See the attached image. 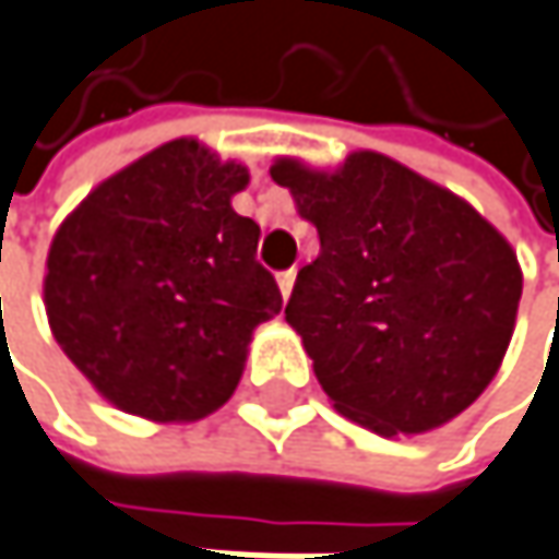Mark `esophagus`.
<instances>
[{
  "label": "esophagus",
  "instance_id": "34e87169",
  "mask_svg": "<svg viewBox=\"0 0 559 559\" xmlns=\"http://www.w3.org/2000/svg\"><path fill=\"white\" fill-rule=\"evenodd\" d=\"M294 281H297V269H287V272H281L278 275V287H281V297H284V300L290 297V290H294Z\"/></svg>",
  "mask_w": 559,
  "mask_h": 559
}]
</instances>
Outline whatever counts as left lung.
I'll use <instances>...</instances> for the list:
<instances>
[{
    "instance_id": "8db88e82",
    "label": "left lung",
    "mask_w": 559,
    "mask_h": 559,
    "mask_svg": "<svg viewBox=\"0 0 559 559\" xmlns=\"http://www.w3.org/2000/svg\"><path fill=\"white\" fill-rule=\"evenodd\" d=\"M319 255L284 307L325 395L382 437L465 411L507 354L522 272L509 243L414 170L357 151L338 174L278 160Z\"/></svg>"
}]
</instances>
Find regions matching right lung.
Listing matches in <instances>:
<instances>
[{
  "instance_id": "1",
  "label": "right lung",
  "mask_w": 559,
  "mask_h": 559,
  "mask_svg": "<svg viewBox=\"0 0 559 559\" xmlns=\"http://www.w3.org/2000/svg\"><path fill=\"white\" fill-rule=\"evenodd\" d=\"M247 180V167L177 139L100 182L56 230L52 335L116 408L199 420L234 395L252 329L281 312L255 262L259 224L230 209Z\"/></svg>"
}]
</instances>
